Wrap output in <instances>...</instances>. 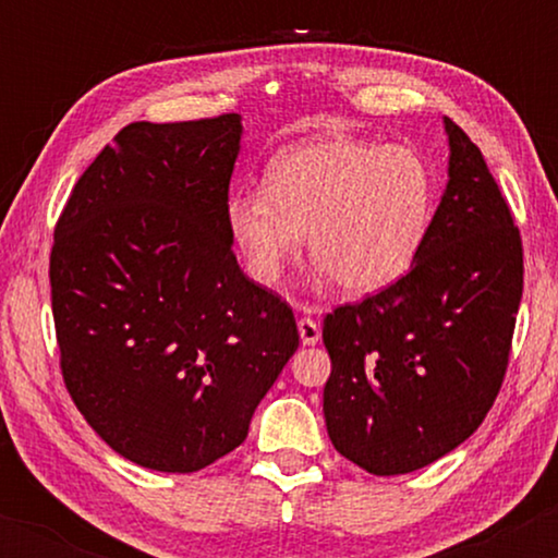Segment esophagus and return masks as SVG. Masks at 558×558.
Wrapping results in <instances>:
<instances>
[{
	"label": "esophagus",
	"mask_w": 558,
	"mask_h": 558,
	"mask_svg": "<svg viewBox=\"0 0 558 558\" xmlns=\"http://www.w3.org/2000/svg\"><path fill=\"white\" fill-rule=\"evenodd\" d=\"M299 336H301V343H304V345H315L319 341V336H323L317 319L301 317L299 319Z\"/></svg>",
	"instance_id": "obj_1"
}]
</instances>
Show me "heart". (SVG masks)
<instances>
[{
	"mask_svg": "<svg viewBox=\"0 0 558 558\" xmlns=\"http://www.w3.org/2000/svg\"><path fill=\"white\" fill-rule=\"evenodd\" d=\"M265 185H239L228 228L257 283H278L301 233L323 278L351 296L388 288L417 259L433 220V175L403 146L328 136L280 155Z\"/></svg>",
	"mask_w": 558,
	"mask_h": 558,
	"instance_id": "obj_1",
	"label": "heart"
}]
</instances>
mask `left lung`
<instances>
[{
    "label": "left lung",
    "mask_w": 558,
    "mask_h": 558,
    "mask_svg": "<svg viewBox=\"0 0 558 558\" xmlns=\"http://www.w3.org/2000/svg\"><path fill=\"white\" fill-rule=\"evenodd\" d=\"M448 183L407 275L323 325L328 435L373 475H407L483 425L509 367L522 239L470 136L444 118Z\"/></svg>",
    "instance_id": "left-lung-1"
}]
</instances>
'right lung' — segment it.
<instances>
[{
    "instance_id": "1",
    "label": "right lung",
    "mask_w": 558,
    "mask_h": 558,
    "mask_svg": "<svg viewBox=\"0 0 558 558\" xmlns=\"http://www.w3.org/2000/svg\"><path fill=\"white\" fill-rule=\"evenodd\" d=\"M241 118L131 123L75 183L49 257L65 388L120 457L196 472L246 440L299 349L293 310L235 262Z\"/></svg>"
}]
</instances>
